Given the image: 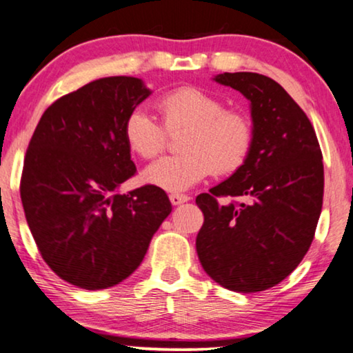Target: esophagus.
Wrapping results in <instances>:
<instances>
[{"label":"esophagus","instance_id":"obj_1","mask_svg":"<svg viewBox=\"0 0 353 353\" xmlns=\"http://www.w3.org/2000/svg\"><path fill=\"white\" fill-rule=\"evenodd\" d=\"M169 199H170L172 205H175V207H176V205H181V203L188 202V200H189L188 195H183V194H170Z\"/></svg>","mask_w":353,"mask_h":353}]
</instances>
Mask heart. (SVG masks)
Wrapping results in <instances>:
<instances>
[{
  "mask_svg": "<svg viewBox=\"0 0 353 353\" xmlns=\"http://www.w3.org/2000/svg\"><path fill=\"white\" fill-rule=\"evenodd\" d=\"M162 123L169 132L188 129L181 139L184 153L164 156L143 172L146 183L170 192L188 191L211 172L240 169L252 142V128L245 115L227 112L208 91L183 86L158 101ZM165 129L143 107L134 108L124 123V139L131 151L150 159L165 145Z\"/></svg>",
  "mask_w": 353,
  "mask_h": 353,
  "instance_id": "b5f03b06",
  "label": "heart"
}]
</instances>
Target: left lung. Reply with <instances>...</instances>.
I'll list each match as a JSON object with an SVG mask.
<instances>
[{"instance_id":"obj_1","label":"left lung","mask_w":353,"mask_h":353,"mask_svg":"<svg viewBox=\"0 0 353 353\" xmlns=\"http://www.w3.org/2000/svg\"><path fill=\"white\" fill-rule=\"evenodd\" d=\"M216 83L249 101L252 142L240 169L200 194L205 221L195 248L211 279L233 292H262L294 271L311 246L323 200V162L306 113L273 79L224 72ZM218 196H240L221 205Z\"/></svg>"}]
</instances>
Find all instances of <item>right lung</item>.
Listing matches in <instances>:
<instances>
[{
	"mask_svg": "<svg viewBox=\"0 0 353 353\" xmlns=\"http://www.w3.org/2000/svg\"><path fill=\"white\" fill-rule=\"evenodd\" d=\"M151 94L142 79H97L59 97L37 123L20 197L42 259L86 290L120 284L172 211L161 188L120 192L135 173L124 123Z\"/></svg>",
	"mask_w": 353,
	"mask_h": 353,
	"instance_id": "right-lung-1",
	"label": "right lung"
}]
</instances>
